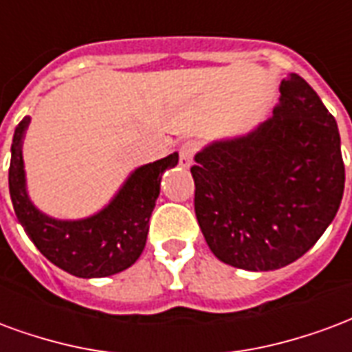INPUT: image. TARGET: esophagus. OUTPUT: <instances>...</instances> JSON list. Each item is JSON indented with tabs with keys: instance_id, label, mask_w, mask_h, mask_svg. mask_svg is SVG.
<instances>
[{
	"instance_id": "34e87169",
	"label": "esophagus",
	"mask_w": 352,
	"mask_h": 352,
	"mask_svg": "<svg viewBox=\"0 0 352 352\" xmlns=\"http://www.w3.org/2000/svg\"><path fill=\"white\" fill-rule=\"evenodd\" d=\"M197 150H199V146H197V142H193V140L182 144V148H179V163H182V166H189L193 163V157L195 153H197Z\"/></svg>"
}]
</instances>
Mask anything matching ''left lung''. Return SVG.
<instances>
[{"label": "left lung", "mask_w": 352, "mask_h": 352, "mask_svg": "<svg viewBox=\"0 0 352 352\" xmlns=\"http://www.w3.org/2000/svg\"><path fill=\"white\" fill-rule=\"evenodd\" d=\"M274 116L195 155V214L208 248L234 268L294 263L338 214L345 186L338 123L302 76L281 80Z\"/></svg>", "instance_id": "obj_1"}]
</instances>
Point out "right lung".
Returning <instances> with one entry per match:
<instances>
[{
	"label": "right lung",
	"instance_id": "1",
	"mask_svg": "<svg viewBox=\"0 0 352 352\" xmlns=\"http://www.w3.org/2000/svg\"><path fill=\"white\" fill-rule=\"evenodd\" d=\"M28 125L30 118L25 116L14 129L9 193L18 221L35 248L76 278H107L137 263L146 245L161 176L178 163V153L138 166L101 212L78 221H61L39 212L25 191L22 138Z\"/></svg>",
	"mask_w": 352,
	"mask_h": 352
}]
</instances>
